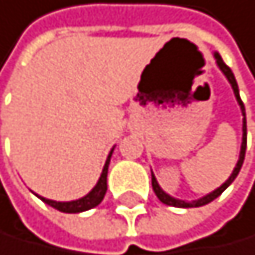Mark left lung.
Here are the masks:
<instances>
[{
  "instance_id": "1",
  "label": "left lung",
  "mask_w": 255,
  "mask_h": 255,
  "mask_svg": "<svg viewBox=\"0 0 255 255\" xmlns=\"http://www.w3.org/2000/svg\"><path fill=\"white\" fill-rule=\"evenodd\" d=\"M215 58H217V65L220 66V70L223 71V75L228 78V81H230L231 84V88L233 91H235V96H236V99H238V104L241 106V111H243V143H241V153H239V159H238V164L235 167V171H233V174L230 176V179L226 180V182L221 185V187H218L217 190H213L212 194H208L205 197H202V198H198V200H194V202H185V200H177V198H174L171 195H167L164 190H162L159 187V184H158V180H156L154 177V174L151 172V185H153V190H154V194L156 197L159 198V200L162 203H166V205H171V207H177V208H190V207H202V205H207V203L210 202H213L215 198L220 197L223 192L230 187V184L233 182V180L236 179V176L239 174V171H241V166H243V162H244V156H246V144H248V128H246V111H244V104H243V101H241V97H239V89H238V83H236V78L235 75H233V71H231V68L228 66L223 60H221V57L218 53H215Z\"/></svg>"
}]
</instances>
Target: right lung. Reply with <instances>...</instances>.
<instances>
[{
  "mask_svg": "<svg viewBox=\"0 0 255 255\" xmlns=\"http://www.w3.org/2000/svg\"><path fill=\"white\" fill-rule=\"evenodd\" d=\"M112 151H111V154H109V158L106 161L104 169H102V174H101L99 180H97L96 187L91 190L86 197L79 198V200H73V202H55V200H48V198H43V197H38V198L45 202L47 205L57 208L63 213H79V212H86V210H91V208L97 207L102 202V198H104L106 192H107V171H109V162H111Z\"/></svg>",
  "mask_w": 255,
  "mask_h": 255,
  "instance_id": "obj_1",
  "label": "right lung"
}]
</instances>
